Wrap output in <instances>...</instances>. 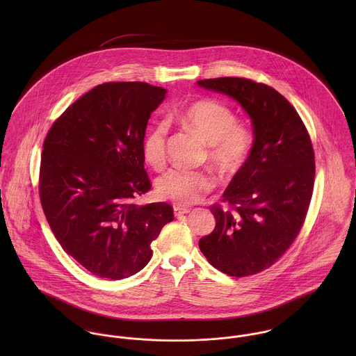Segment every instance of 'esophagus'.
Segmentation results:
<instances>
[{
    "label": "esophagus",
    "mask_w": 356,
    "mask_h": 356,
    "mask_svg": "<svg viewBox=\"0 0 356 356\" xmlns=\"http://www.w3.org/2000/svg\"><path fill=\"white\" fill-rule=\"evenodd\" d=\"M189 212H191L189 208L179 207V205H174V213H175L177 218H179V216H182V215H186V213H189Z\"/></svg>",
    "instance_id": "34e87169"
}]
</instances>
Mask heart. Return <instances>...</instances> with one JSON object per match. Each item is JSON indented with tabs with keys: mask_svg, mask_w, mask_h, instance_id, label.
Masks as SVG:
<instances>
[{
	"mask_svg": "<svg viewBox=\"0 0 356 356\" xmlns=\"http://www.w3.org/2000/svg\"><path fill=\"white\" fill-rule=\"evenodd\" d=\"M178 120L208 145V160L219 171L236 172L248 157L252 133L237 124V118L227 105L215 100L195 102L179 113ZM167 134L168 124L156 122L144 136L143 154L154 170L161 168L165 161ZM213 185L208 172L174 167L157 178L156 192L161 199L189 205L200 202Z\"/></svg>",
	"mask_w": 356,
	"mask_h": 356,
	"instance_id": "1",
	"label": "heart"
}]
</instances>
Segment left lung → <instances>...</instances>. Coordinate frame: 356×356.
I'll list each match as a JSON object with an SVG mask.
<instances>
[{"instance_id":"left-lung-1","label":"left lung","mask_w":356,"mask_h":356,"mask_svg":"<svg viewBox=\"0 0 356 356\" xmlns=\"http://www.w3.org/2000/svg\"><path fill=\"white\" fill-rule=\"evenodd\" d=\"M197 85L238 102L252 122L254 143L223 193L232 209H209L216 225L199 247L232 277L273 266L298 237L311 202L314 149L296 109L275 89L245 78H215Z\"/></svg>"}]
</instances>
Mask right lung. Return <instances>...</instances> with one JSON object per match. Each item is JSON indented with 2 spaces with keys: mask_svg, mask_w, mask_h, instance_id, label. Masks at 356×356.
<instances>
[{
  "mask_svg": "<svg viewBox=\"0 0 356 356\" xmlns=\"http://www.w3.org/2000/svg\"><path fill=\"white\" fill-rule=\"evenodd\" d=\"M165 95L144 82L102 83L68 106L45 138V216L63 250L97 277L141 271L153 240L174 220L170 204L134 203L151 189L143 140Z\"/></svg>",
  "mask_w": 356,
  "mask_h": 356,
  "instance_id": "obj_1",
  "label": "right lung"
}]
</instances>
